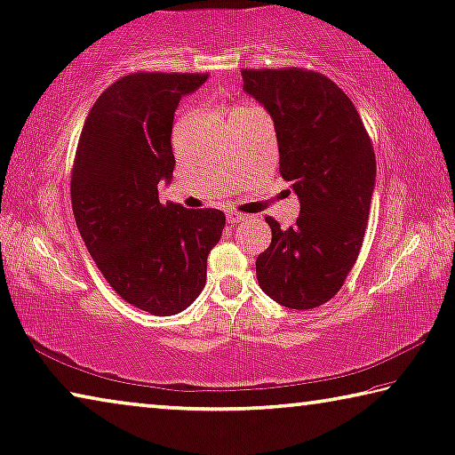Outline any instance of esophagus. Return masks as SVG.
Masks as SVG:
<instances>
[{
  "label": "esophagus",
  "mask_w": 455,
  "mask_h": 455,
  "mask_svg": "<svg viewBox=\"0 0 455 455\" xmlns=\"http://www.w3.org/2000/svg\"><path fill=\"white\" fill-rule=\"evenodd\" d=\"M244 220H247V216L241 214V212H228V214H227V222H228L230 227L239 225V222H244Z\"/></svg>",
  "instance_id": "34e87169"
}]
</instances>
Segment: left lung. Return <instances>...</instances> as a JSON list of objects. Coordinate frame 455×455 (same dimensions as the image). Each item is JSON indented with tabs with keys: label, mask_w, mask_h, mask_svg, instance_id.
<instances>
[{
	"label": "left lung",
	"mask_w": 455,
	"mask_h": 455,
	"mask_svg": "<svg viewBox=\"0 0 455 455\" xmlns=\"http://www.w3.org/2000/svg\"><path fill=\"white\" fill-rule=\"evenodd\" d=\"M243 89L275 125L279 172L299 216L287 230L271 216V244L257 257L259 287L279 306L312 309L334 298L356 263L369 222L377 162L363 119L320 72L243 70Z\"/></svg>",
	"instance_id": "obj_1"
}]
</instances>
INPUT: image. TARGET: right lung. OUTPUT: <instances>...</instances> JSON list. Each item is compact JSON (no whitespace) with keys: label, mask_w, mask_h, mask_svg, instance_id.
<instances>
[{"label":"right lung","mask_w":455,"mask_h":455,"mask_svg":"<svg viewBox=\"0 0 455 455\" xmlns=\"http://www.w3.org/2000/svg\"><path fill=\"white\" fill-rule=\"evenodd\" d=\"M206 78L135 72L115 81L84 119L72 165V212L92 261L127 304L154 315L180 314L198 298L225 228L222 211L157 196L176 165L174 113Z\"/></svg>","instance_id":"add662e5"}]
</instances>
